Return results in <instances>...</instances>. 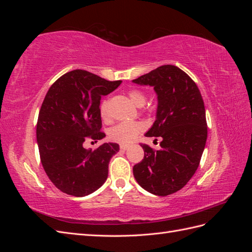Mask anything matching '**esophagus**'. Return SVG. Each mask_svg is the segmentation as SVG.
<instances>
[{"instance_id": "esophagus-1", "label": "esophagus", "mask_w": 252, "mask_h": 252, "mask_svg": "<svg viewBox=\"0 0 252 252\" xmlns=\"http://www.w3.org/2000/svg\"><path fill=\"white\" fill-rule=\"evenodd\" d=\"M120 148L122 149V150H127L128 149V146H127V145H124V144H122V145H120Z\"/></svg>"}]
</instances>
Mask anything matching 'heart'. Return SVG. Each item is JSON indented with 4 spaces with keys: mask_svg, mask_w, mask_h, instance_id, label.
<instances>
[{
    "mask_svg": "<svg viewBox=\"0 0 252 252\" xmlns=\"http://www.w3.org/2000/svg\"><path fill=\"white\" fill-rule=\"evenodd\" d=\"M129 98L132 101L134 105L138 107L144 106L146 102V95H145L142 91L138 89H132L128 93ZM100 113L101 117L104 120L109 119V109H108V101H103L100 105ZM143 129V126L139 123H132V122H123L111 128L109 132L110 138L118 143L127 144L132 142L136 135H138Z\"/></svg>",
    "mask_w": 252,
    "mask_h": 252,
    "instance_id": "obj_1",
    "label": "heart"
}]
</instances>
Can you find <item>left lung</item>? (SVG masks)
Wrapping results in <instances>:
<instances>
[{
    "label": "left lung",
    "instance_id": "left-lung-1",
    "mask_svg": "<svg viewBox=\"0 0 252 252\" xmlns=\"http://www.w3.org/2000/svg\"><path fill=\"white\" fill-rule=\"evenodd\" d=\"M154 87L158 98L156 121L146 136H159L161 149L141 144L142 162L133 175L146 191L166 196L184 187L199 167L207 140L203 97L196 84L174 65H163L132 80Z\"/></svg>",
    "mask_w": 252,
    "mask_h": 252
}]
</instances>
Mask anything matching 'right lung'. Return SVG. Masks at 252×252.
<instances>
[{"label":"right lung","instance_id":"add662e5","mask_svg":"<svg viewBox=\"0 0 252 252\" xmlns=\"http://www.w3.org/2000/svg\"><path fill=\"white\" fill-rule=\"evenodd\" d=\"M122 81H106L75 69L59 78L45 96L36 124V141L43 168L55 186L69 195L86 196L107 180L108 164L120 150L104 143L87 150V140H102L101 96L116 90Z\"/></svg>","mask_w":252,"mask_h":252}]
</instances>
